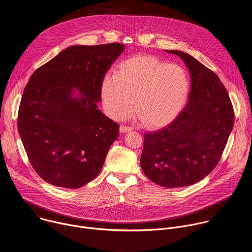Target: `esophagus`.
<instances>
[{
	"label": "esophagus",
	"instance_id": "34e87169",
	"mask_svg": "<svg viewBox=\"0 0 252 252\" xmlns=\"http://www.w3.org/2000/svg\"><path fill=\"white\" fill-rule=\"evenodd\" d=\"M132 130V127L130 126H120V131L121 132H127V131H130Z\"/></svg>",
	"mask_w": 252,
	"mask_h": 252
}]
</instances>
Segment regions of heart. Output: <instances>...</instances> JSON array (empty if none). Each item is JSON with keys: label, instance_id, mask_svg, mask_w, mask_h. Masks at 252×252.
Instances as JSON below:
<instances>
[{"label": "heart", "instance_id": "1", "mask_svg": "<svg viewBox=\"0 0 252 252\" xmlns=\"http://www.w3.org/2000/svg\"><path fill=\"white\" fill-rule=\"evenodd\" d=\"M190 90L187 70L152 56L124 61L118 73L107 74L100 84L105 112L117 121L127 118L134 107L148 125L160 126L182 112Z\"/></svg>", "mask_w": 252, "mask_h": 252}]
</instances>
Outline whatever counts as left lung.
<instances>
[{
	"instance_id": "left-lung-1",
	"label": "left lung",
	"mask_w": 252,
	"mask_h": 252,
	"mask_svg": "<svg viewBox=\"0 0 252 252\" xmlns=\"http://www.w3.org/2000/svg\"><path fill=\"white\" fill-rule=\"evenodd\" d=\"M181 58L190 73L185 109L167 126L145 134L142 171L155 184L183 188L198 183L219 163L234 124V112L220 78L190 55Z\"/></svg>"
}]
</instances>
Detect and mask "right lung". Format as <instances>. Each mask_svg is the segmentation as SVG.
Listing matches in <instances>:
<instances>
[{"label": "right lung", "instance_id": "right-lung-1", "mask_svg": "<svg viewBox=\"0 0 252 252\" xmlns=\"http://www.w3.org/2000/svg\"><path fill=\"white\" fill-rule=\"evenodd\" d=\"M125 47L71 46L30 78L18 129L32 166L48 184L79 189L100 172L119 125L97 110L96 102L105 73Z\"/></svg>", "mask_w": 252, "mask_h": 252}]
</instances>
